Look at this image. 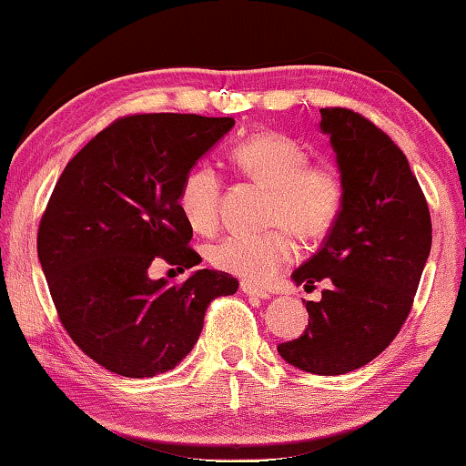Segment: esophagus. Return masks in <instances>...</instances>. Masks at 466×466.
<instances>
[{"label": "esophagus", "mask_w": 466, "mask_h": 466, "mask_svg": "<svg viewBox=\"0 0 466 466\" xmlns=\"http://www.w3.org/2000/svg\"><path fill=\"white\" fill-rule=\"evenodd\" d=\"M240 288H242V292L248 294V297H257V299H269L273 294L269 288H263V286H257V284H250V282H242Z\"/></svg>", "instance_id": "esophagus-1"}]
</instances>
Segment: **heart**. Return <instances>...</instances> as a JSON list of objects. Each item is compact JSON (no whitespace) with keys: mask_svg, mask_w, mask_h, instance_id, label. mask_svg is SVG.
Listing matches in <instances>:
<instances>
[{"mask_svg":"<svg viewBox=\"0 0 466 466\" xmlns=\"http://www.w3.org/2000/svg\"><path fill=\"white\" fill-rule=\"evenodd\" d=\"M234 167L271 190L268 232H234L207 250L218 269L248 282H268L297 259L302 240H319L329 234L342 213L344 176L329 161H309L299 140L279 132H257L230 151ZM221 178L209 166H197L184 176L178 209L198 234L218 228Z\"/></svg>","mask_w":466,"mask_h":466,"instance_id":"b5f03b06","label":"heart"}]
</instances>
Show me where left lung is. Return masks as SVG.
<instances>
[{
    "label": "left lung",
    "mask_w": 466,
    "mask_h": 466,
    "mask_svg": "<svg viewBox=\"0 0 466 466\" xmlns=\"http://www.w3.org/2000/svg\"><path fill=\"white\" fill-rule=\"evenodd\" d=\"M344 176L342 213L321 248L292 273L297 284L328 279L307 300L305 334L279 357L315 375H342L390 346L410 313L431 250V216L409 159L386 132L346 107L319 109Z\"/></svg>",
    "instance_id": "8db88e82"
}]
</instances>
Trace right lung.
<instances>
[{"label":"right lung","mask_w":466,"mask_h":466,"mask_svg":"<svg viewBox=\"0 0 466 466\" xmlns=\"http://www.w3.org/2000/svg\"><path fill=\"white\" fill-rule=\"evenodd\" d=\"M234 127V117L135 114L88 140L57 180L36 253L57 317L74 344L124 378L174 369L201 336L205 311L238 290L226 271L182 284L151 279L164 261L190 269L193 228L178 209L184 176Z\"/></svg>","instance_id":"obj_1"}]
</instances>
